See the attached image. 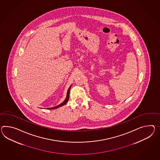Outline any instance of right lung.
I'll return each mask as SVG.
<instances>
[{
    "mask_svg": "<svg viewBox=\"0 0 160 160\" xmlns=\"http://www.w3.org/2000/svg\"><path fill=\"white\" fill-rule=\"evenodd\" d=\"M71 86H70V87L69 88V89H68V92H67V95H66V99H65V101L63 102L62 103H61L60 105L57 106H55V107H54V108H47V109H57V108H59V107H61V106H62L65 105V104H66V103L68 102V100H69V93H70V88H71Z\"/></svg>",
    "mask_w": 160,
    "mask_h": 160,
    "instance_id": "add662e5",
    "label": "right lung"
}]
</instances>
